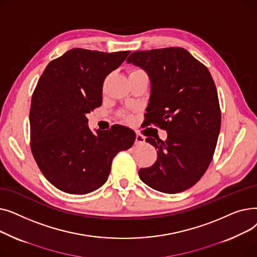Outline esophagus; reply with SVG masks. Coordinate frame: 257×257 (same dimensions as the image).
<instances>
[{
	"mask_svg": "<svg viewBox=\"0 0 257 257\" xmlns=\"http://www.w3.org/2000/svg\"><path fill=\"white\" fill-rule=\"evenodd\" d=\"M145 137H143L142 134H137V137H136V144L137 145H141V144H144L145 143Z\"/></svg>",
	"mask_w": 257,
	"mask_h": 257,
	"instance_id": "obj_1",
	"label": "esophagus"
}]
</instances>
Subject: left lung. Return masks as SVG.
<instances>
[{
  "instance_id": "1",
  "label": "left lung",
  "mask_w": 257,
  "mask_h": 257,
  "mask_svg": "<svg viewBox=\"0 0 257 257\" xmlns=\"http://www.w3.org/2000/svg\"><path fill=\"white\" fill-rule=\"evenodd\" d=\"M127 62L149 77L145 116L168 133L166 141L146 139L157 149V160L139 176L158 192L181 193L203 176L217 146L221 110L212 77L183 48L133 52Z\"/></svg>"
}]
</instances>
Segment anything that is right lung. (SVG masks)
<instances>
[{"mask_svg": "<svg viewBox=\"0 0 257 257\" xmlns=\"http://www.w3.org/2000/svg\"><path fill=\"white\" fill-rule=\"evenodd\" d=\"M129 53L75 48L51 61L38 80L29 114L31 150L44 176L64 193L98 190L114 156L136 141V132L125 126L94 133L86 117L102 105L104 79Z\"/></svg>", "mask_w": 257, "mask_h": 257, "instance_id": "add662e5", "label": "right lung"}]
</instances>
